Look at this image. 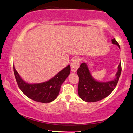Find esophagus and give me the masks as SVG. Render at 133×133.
<instances>
[{
    "instance_id": "1",
    "label": "esophagus",
    "mask_w": 133,
    "mask_h": 133,
    "mask_svg": "<svg viewBox=\"0 0 133 133\" xmlns=\"http://www.w3.org/2000/svg\"><path fill=\"white\" fill-rule=\"evenodd\" d=\"M80 64V61L79 58H74L72 61L71 62V71L74 72H76L78 68H79V65Z\"/></svg>"
}]
</instances>
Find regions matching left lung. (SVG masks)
<instances>
[{
    "instance_id": "1",
    "label": "left lung",
    "mask_w": 133,
    "mask_h": 133,
    "mask_svg": "<svg viewBox=\"0 0 133 133\" xmlns=\"http://www.w3.org/2000/svg\"><path fill=\"white\" fill-rule=\"evenodd\" d=\"M112 43L120 48L119 44L115 38L111 40ZM121 72V63L118 65V71L116 78L113 81L107 82L96 81L92 78L87 64L82 63L77 71L79 78L78 85V94L82 100L85 102H95L106 98L113 92L119 81Z\"/></svg>"
}]
</instances>
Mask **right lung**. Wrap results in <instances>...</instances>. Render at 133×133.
I'll use <instances>...</instances> for the list:
<instances>
[{"mask_svg":"<svg viewBox=\"0 0 133 133\" xmlns=\"http://www.w3.org/2000/svg\"><path fill=\"white\" fill-rule=\"evenodd\" d=\"M13 69L16 81L22 92L31 100L41 103H49L57 98L61 86L71 72V67L69 65L47 82L30 84L21 79L15 67L13 66Z\"/></svg>","mask_w":133,"mask_h":133,"instance_id":"1","label":"right lung"}]
</instances>
